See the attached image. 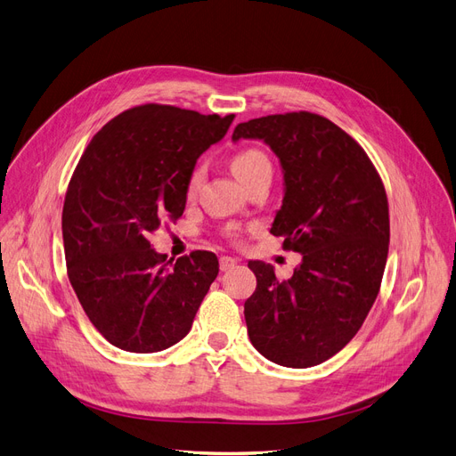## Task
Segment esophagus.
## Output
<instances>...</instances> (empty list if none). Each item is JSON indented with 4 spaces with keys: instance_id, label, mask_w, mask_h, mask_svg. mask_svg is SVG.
Listing matches in <instances>:
<instances>
[{
    "instance_id": "34e87169",
    "label": "esophagus",
    "mask_w": 456,
    "mask_h": 456,
    "mask_svg": "<svg viewBox=\"0 0 456 456\" xmlns=\"http://www.w3.org/2000/svg\"><path fill=\"white\" fill-rule=\"evenodd\" d=\"M237 259H232V257H222V259H219V268H222V273H227V271H231V268H234V266H237Z\"/></svg>"
}]
</instances>
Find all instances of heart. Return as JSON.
Here are the masks:
<instances>
[{"mask_svg": "<svg viewBox=\"0 0 456 456\" xmlns=\"http://www.w3.org/2000/svg\"><path fill=\"white\" fill-rule=\"evenodd\" d=\"M232 173L244 183L251 175L257 173L263 167H271L266 156L259 150H244L240 154L232 159ZM202 182V168L197 167L188 180V195H195L199 185Z\"/></svg>", "mask_w": 456, "mask_h": 456, "instance_id": "1", "label": "heart"}]
</instances>
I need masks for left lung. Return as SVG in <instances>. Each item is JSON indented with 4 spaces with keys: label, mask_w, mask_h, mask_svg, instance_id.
Returning <instances> with one entry per match:
<instances>
[{
    "label": "left lung",
    "mask_w": 456,
    "mask_h": 456,
    "mask_svg": "<svg viewBox=\"0 0 456 456\" xmlns=\"http://www.w3.org/2000/svg\"><path fill=\"white\" fill-rule=\"evenodd\" d=\"M259 139L281 165L283 200L271 232L302 256L289 280L249 261L257 288L244 302L249 340L288 368L322 364L362 327L389 254V202L366 151L312 112L239 124L232 141Z\"/></svg>",
    "instance_id": "8db88e82"
}]
</instances>
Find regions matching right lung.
I'll list each match as a JSON object with an SVG mask.
<instances>
[{
  "label": "right lung",
  "instance_id": "right-lung-1",
  "mask_svg": "<svg viewBox=\"0 0 456 456\" xmlns=\"http://www.w3.org/2000/svg\"><path fill=\"white\" fill-rule=\"evenodd\" d=\"M232 120L150 103L112 118L84 150L61 214L67 276L112 346L156 353L190 332L217 257L199 249L167 261L150 237L183 214L199 156Z\"/></svg>",
  "mask_w": 456,
  "mask_h": 456
}]
</instances>
